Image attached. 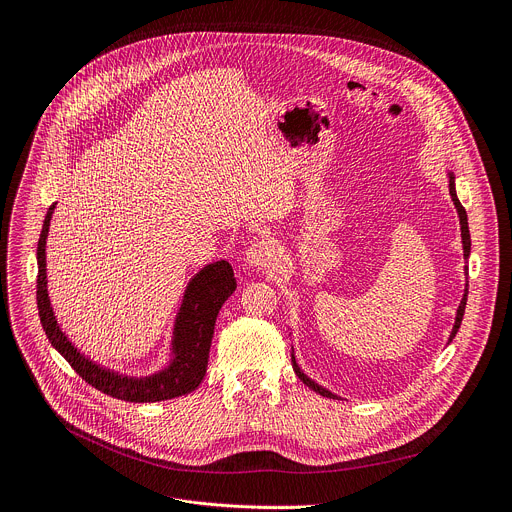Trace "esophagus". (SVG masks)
<instances>
[{
    "label": "esophagus",
    "mask_w": 512,
    "mask_h": 512,
    "mask_svg": "<svg viewBox=\"0 0 512 512\" xmlns=\"http://www.w3.org/2000/svg\"><path fill=\"white\" fill-rule=\"evenodd\" d=\"M275 261V247L269 241L253 243L245 253V263L253 269H267Z\"/></svg>",
    "instance_id": "34e87169"
}]
</instances>
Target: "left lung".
I'll return each mask as SVG.
<instances>
[{"mask_svg": "<svg viewBox=\"0 0 512 512\" xmlns=\"http://www.w3.org/2000/svg\"><path fill=\"white\" fill-rule=\"evenodd\" d=\"M447 177H449V196H451V200H453V206H455V210H457V216H459V226H461V245H463V259L468 261V257H470V249H472V241H470V228H468V214H466V208L461 206V202L457 200V194H455V177H453V173L451 171H447ZM466 273H468V265H466ZM466 302H468V284H466V290H463V298H461V302H459V308H457V312H455V322H453V329H451V335H449V343L453 341V337L457 335V331H459V324H461V320H463V312H466ZM292 365H294V371H296V376L308 386V388H312L314 392H318L320 396H327V398H337L339 400V396L337 394H333L331 390H327V388H322V386H318L314 380H310L304 371L300 369V365H298V361H296V355H294V349H292Z\"/></svg>", "mask_w": 512, "mask_h": 512, "instance_id": "8db88e82", "label": "left lung"}]
</instances>
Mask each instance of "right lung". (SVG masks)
Here are the masks:
<instances>
[{"label": "right lung", "mask_w": 512, "mask_h": 512, "mask_svg": "<svg viewBox=\"0 0 512 512\" xmlns=\"http://www.w3.org/2000/svg\"><path fill=\"white\" fill-rule=\"evenodd\" d=\"M55 206L57 202L44 216L36 247L38 316L51 345L69 361V365L87 384L118 400L159 402L194 392L206 376L216 316L230 294L237 290L235 271H232L230 263L220 259L204 265L185 286L173 322L169 363L151 376H126L91 361L85 353H81L63 333L55 316L49 296V280H46V239H49V226Z\"/></svg>", "instance_id": "right-lung-1"}]
</instances>
